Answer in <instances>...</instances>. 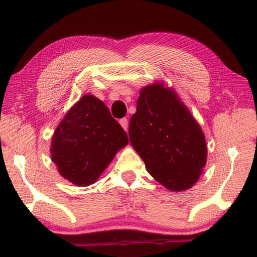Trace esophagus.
<instances>
[{
    "mask_svg": "<svg viewBox=\"0 0 257 257\" xmlns=\"http://www.w3.org/2000/svg\"><path fill=\"white\" fill-rule=\"evenodd\" d=\"M119 122L121 124V127H122L125 132H128V120L125 118H122V119H120Z\"/></svg>",
    "mask_w": 257,
    "mask_h": 257,
    "instance_id": "esophagus-1",
    "label": "esophagus"
}]
</instances>
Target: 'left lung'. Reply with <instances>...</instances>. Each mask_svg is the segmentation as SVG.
I'll list each match as a JSON object with an SVG mask.
<instances>
[{
  "instance_id": "1",
  "label": "left lung",
  "mask_w": 257,
  "mask_h": 257,
  "mask_svg": "<svg viewBox=\"0 0 257 257\" xmlns=\"http://www.w3.org/2000/svg\"><path fill=\"white\" fill-rule=\"evenodd\" d=\"M129 139L150 175L173 191L196 184L207 146L197 121L175 90L154 82L141 90L129 123Z\"/></svg>"
}]
</instances>
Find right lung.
Wrapping results in <instances>:
<instances>
[{
    "mask_svg": "<svg viewBox=\"0 0 257 257\" xmlns=\"http://www.w3.org/2000/svg\"><path fill=\"white\" fill-rule=\"evenodd\" d=\"M128 144V137L101 99L86 94L56 127L51 158L64 179L79 187L94 184Z\"/></svg>",
    "mask_w": 257,
    "mask_h": 257,
    "instance_id": "1",
    "label": "right lung"
}]
</instances>
